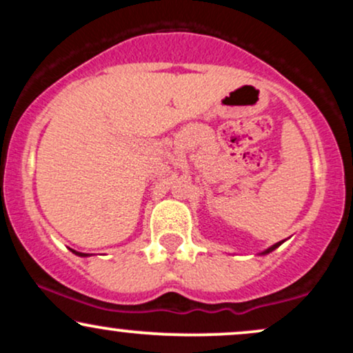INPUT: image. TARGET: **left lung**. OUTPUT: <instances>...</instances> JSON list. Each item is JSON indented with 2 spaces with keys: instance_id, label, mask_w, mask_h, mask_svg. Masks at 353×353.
I'll list each match as a JSON object with an SVG mask.
<instances>
[{
  "instance_id": "left-lung-1",
  "label": "left lung",
  "mask_w": 353,
  "mask_h": 353,
  "mask_svg": "<svg viewBox=\"0 0 353 353\" xmlns=\"http://www.w3.org/2000/svg\"><path fill=\"white\" fill-rule=\"evenodd\" d=\"M281 244H282V242H277V244H274L272 247H269V249L264 250V252H262V254H269V252H272V250H274V249H277V247L281 245Z\"/></svg>"
}]
</instances>
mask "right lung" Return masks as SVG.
Wrapping results in <instances>:
<instances>
[{"label": "right lung", "instance_id": "add662e5", "mask_svg": "<svg viewBox=\"0 0 353 353\" xmlns=\"http://www.w3.org/2000/svg\"><path fill=\"white\" fill-rule=\"evenodd\" d=\"M72 252H74L76 255H79V257H88L89 254H83V252H76V250H72Z\"/></svg>", "mask_w": 353, "mask_h": 353}]
</instances>
